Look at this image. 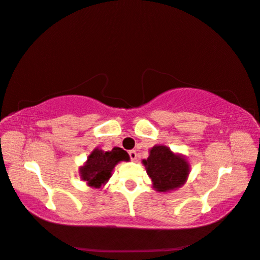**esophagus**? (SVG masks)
Listing matches in <instances>:
<instances>
[{
	"mask_svg": "<svg viewBox=\"0 0 260 260\" xmlns=\"http://www.w3.org/2000/svg\"><path fill=\"white\" fill-rule=\"evenodd\" d=\"M129 156H130V158L133 159V161H135V159L137 158V152H136V150H129Z\"/></svg>",
	"mask_w": 260,
	"mask_h": 260,
	"instance_id": "34e87169",
	"label": "esophagus"
}]
</instances>
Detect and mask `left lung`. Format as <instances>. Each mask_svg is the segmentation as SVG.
<instances>
[{
  "mask_svg": "<svg viewBox=\"0 0 260 260\" xmlns=\"http://www.w3.org/2000/svg\"><path fill=\"white\" fill-rule=\"evenodd\" d=\"M152 187L157 191L176 189L186 182L189 166L182 156L175 155L165 145H156L150 150L147 159H143Z\"/></svg>",
  "mask_w": 260,
  "mask_h": 260,
  "instance_id": "1",
  "label": "left lung"
}]
</instances>
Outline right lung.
<instances>
[{"label":"right lung","mask_w":260,"mask_h":260,"mask_svg":"<svg viewBox=\"0 0 260 260\" xmlns=\"http://www.w3.org/2000/svg\"><path fill=\"white\" fill-rule=\"evenodd\" d=\"M119 161H129V155L122 148H113L111 151L94 149L88 156L86 165L80 168V176L87 184L101 188L110 179L115 166Z\"/></svg>","instance_id":"right-lung-1"}]
</instances>
